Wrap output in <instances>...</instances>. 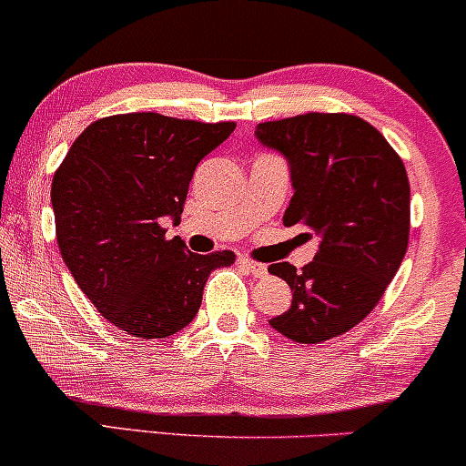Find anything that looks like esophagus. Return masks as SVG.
Masks as SVG:
<instances>
[{"mask_svg":"<svg viewBox=\"0 0 466 466\" xmlns=\"http://www.w3.org/2000/svg\"><path fill=\"white\" fill-rule=\"evenodd\" d=\"M240 265H243V269H248L254 278L267 276V265H263V263H256V260H251V258H240Z\"/></svg>","mask_w":466,"mask_h":466,"instance_id":"1","label":"esophagus"}]
</instances>
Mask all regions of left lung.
I'll return each mask as SVG.
<instances>
[{"mask_svg": "<svg viewBox=\"0 0 466 466\" xmlns=\"http://www.w3.org/2000/svg\"><path fill=\"white\" fill-rule=\"evenodd\" d=\"M254 136L289 164L293 197L282 223L318 237V251L300 271L269 265L293 291L271 329L298 344L344 335L377 307L408 251L405 166L381 133L349 114L263 122Z\"/></svg>", "mask_w": 466, "mask_h": 466, "instance_id": "8db88e82", "label": "left lung"}]
</instances>
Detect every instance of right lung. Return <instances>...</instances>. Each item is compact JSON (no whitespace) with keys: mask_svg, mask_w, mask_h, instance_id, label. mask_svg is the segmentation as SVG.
<instances>
[{"mask_svg":"<svg viewBox=\"0 0 466 466\" xmlns=\"http://www.w3.org/2000/svg\"><path fill=\"white\" fill-rule=\"evenodd\" d=\"M234 122L122 114L87 127L52 179L56 240L80 291L105 319L142 339L186 329L208 276L232 251L192 254L166 238L179 223L197 164L226 142Z\"/></svg>","mask_w":466,"mask_h":466,"instance_id":"obj_1","label":"right lung"}]
</instances>
